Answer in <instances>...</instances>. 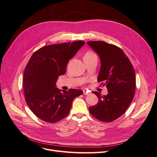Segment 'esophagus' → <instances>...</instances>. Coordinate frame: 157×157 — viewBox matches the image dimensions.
Masks as SVG:
<instances>
[{
    "label": "esophagus",
    "instance_id": "34e87169",
    "mask_svg": "<svg viewBox=\"0 0 157 157\" xmlns=\"http://www.w3.org/2000/svg\"><path fill=\"white\" fill-rule=\"evenodd\" d=\"M83 94L84 95L89 94V91H88V90H83Z\"/></svg>",
    "mask_w": 157,
    "mask_h": 157
}]
</instances>
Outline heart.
<instances>
[{"mask_svg":"<svg viewBox=\"0 0 157 157\" xmlns=\"http://www.w3.org/2000/svg\"><path fill=\"white\" fill-rule=\"evenodd\" d=\"M96 56L94 53H92V52H87L86 54H85V56L84 57H92V56Z\"/></svg>","mask_w":157,"mask_h":157,"instance_id":"1","label":"heart"}]
</instances>
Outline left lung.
I'll list each match as a JSON object with an SVG mask.
<instances>
[{"instance_id": "8db88e82", "label": "left lung", "mask_w": 157, "mask_h": 157, "mask_svg": "<svg viewBox=\"0 0 157 157\" xmlns=\"http://www.w3.org/2000/svg\"><path fill=\"white\" fill-rule=\"evenodd\" d=\"M87 44L99 56L101 69L97 81H104L108 91L104 96L93 92L99 101L90 107L89 111L98 120L112 121L126 111L133 100L135 71L128 58L117 46L104 41H88Z\"/></svg>"}]
</instances>
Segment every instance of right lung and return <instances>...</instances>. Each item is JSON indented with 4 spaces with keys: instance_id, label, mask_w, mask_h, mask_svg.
Instances as JSON below:
<instances>
[{
    "instance_id": "add662e5",
    "label": "right lung",
    "mask_w": 157,
    "mask_h": 157,
    "mask_svg": "<svg viewBox=\"0 0 157 157\" xmlns=\"http://www.w3.org/2000/svg\"><path fill=\"white\" fill-rule=\"evenodd\" d=\"M84 44L82 40L52 44L32 55L24 71L23 90L27 105L39 119L52 123L62 120L69 113L74 98L83 94L81 90H59L56 83Z\"/></svg>"
}]
</instances>
